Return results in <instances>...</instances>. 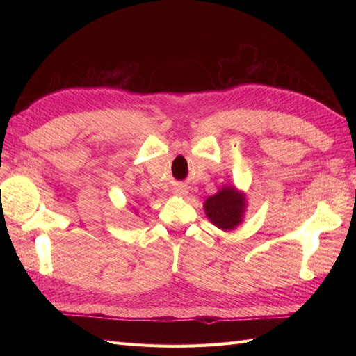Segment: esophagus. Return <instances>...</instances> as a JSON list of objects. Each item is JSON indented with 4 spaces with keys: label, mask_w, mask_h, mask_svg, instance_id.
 I'll use <instances>...</instances> for the list:
<instances>
[{
    "label": "esophagus",
    "mask_w": 356,
    "mask_h": 356,
    "mask_svg": "<svg viewBox=\"0 0 356 356\" xmlns=\"http://www.w3.org/2000/svg\"><path fill=\"white\" fill-rule=\"evenodd\" d=\"M172 194H176V195H186V194H188V188L184 186V185H179V186L174 188Z\"/></svg>",
    "instance_id": "1"
}]
</instances>
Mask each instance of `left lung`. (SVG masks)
Here are the masks:
<instances>
[{
	"instance_id": "obj_1",
	"label": "left lung",
	"mask_w": 356,
	"mask_h": 356,
	"mask_svg": "<svg viewBox=\"0 0 356 356\" xmlns=\"http://www.w3.org/2000/svg\"><path fill=\"white\" fill-rule=\"evenodd\" d=\"M246 207V194L234 185L222 186L203 203L208 220L225 232L234 231L243 222Z\"/></svg>"
}]
</instances>
